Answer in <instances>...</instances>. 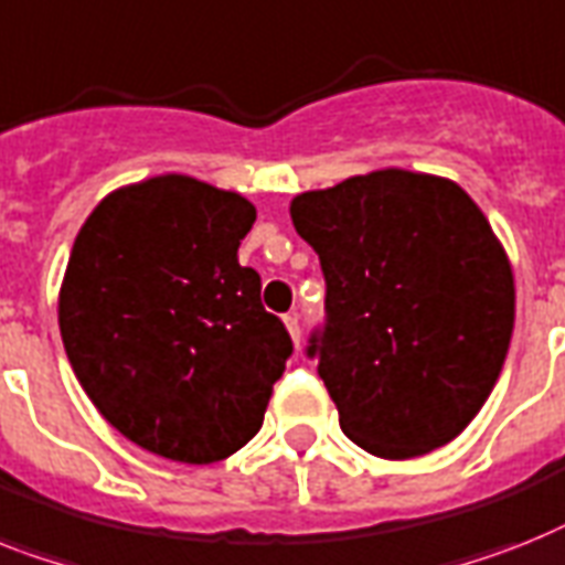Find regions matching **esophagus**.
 I'll return each mask as SVG.
<instances>
[{"label":"esophagus","mask_w":565,"mask_h":565,"mask_svg":"<svg viewBox=\"0 0 565 565\" xmlns=\"http://www.w3.org/2000/svg\"><path fill=\"white\" fill-rule=\"evenodd\" d=\"M284 324H287V330H290L292 342H301V322H298V313H287L284 316Z\"/></svg>","instance_id":"1"}]
</instances>
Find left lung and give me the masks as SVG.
<instances>
[{"label": "left lung", "instance_id": "8db88e82", "mask_svg": "<svg viewBox=\"0 0 565 565\" xmlns=\"http://www.w3.org/2000/svg\"><path fill=\"white\" fill-rule=\"evenodd\" d=\"M290 214L328 287L307 356L342 433L380 458L452 441L513 333V273L488 217L456 182L397 168L298 194Z\"/></svg>", "mask_w": 565, "mask_h": 565}]
</instances>
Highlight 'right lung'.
<instances>
[{"label": "right lung", "instance_id": "obj_1", "mask_svg": "<svg viewBox=\"0 0 565 565\" xmlns=\"http://www.w3.org/2000/svg\"><path fill=\"white\" fill-rule=\"evenodd\" d=\"M255 205L191 177L121 188L77 232L60 337L95 409L124 438L211 465L258 435L292 354L237 264Z\"/></svg>", "mask_w": 565, "mask_h": 565}]
</instances>
